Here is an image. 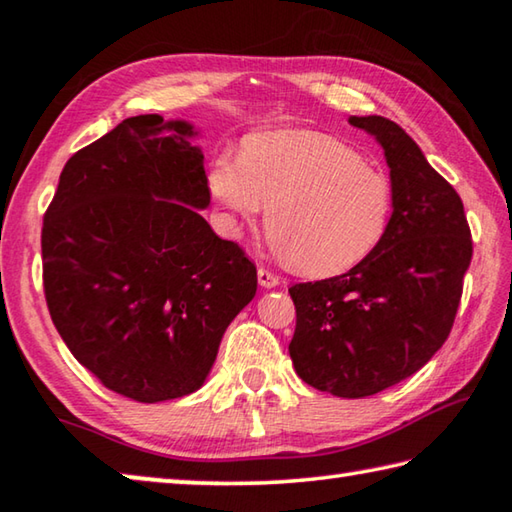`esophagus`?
I'll use <instances>...</instances> for the list:
<instances>
[{
	"label": "esophagus",
	"mask_w": 512,
	"mask_h": 512,
	"mask_svg": "<svg viewBox=\"0 0 512 512\" xmlns=\"http://www.w3.org/2000/svg\"><path fill=\"white\" fill-rule=\"evenodd\" d=\"M257 280L264 289H273V287H277V284H280V277L268 271V268H264V266L257 268Z\"/></svg>",
	"instance_id": "obj_1"
}]
</instances>
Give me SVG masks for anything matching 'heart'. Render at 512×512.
I'll use <instances>...</instances> for the list:
<instances>
[{
    "instance_id": "1",
    "label": "heart",
    "mask_w": 512,
    "mask_h": 512,
    "mask_svg": "<svg viewBox=\"0 0 512 512\" xmlns=\"http://www.w3.org/2000/svg\"><path fill=\"white\" fill-rule=\"evenodd\" d=\"M207 192L230 228L253 225L266 210L273 248L307 275L357 266L384 239L393 183L339 137L273 131L248 137L241 158L219 155Z\"/></svg>"
}]
</instances>
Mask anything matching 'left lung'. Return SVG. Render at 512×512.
I'll return each instance as SVG.
<instances>
[{
	"mask_svg": "<svg viewBox=\"0 0 512 512\" xmlns=\"http://www.w3.org/2000/svg\"><path fill=\"white\" fill-rule=\"evenodd\" d=\"M350 124L384 146L393 214L384 239L348 273L302 282L289 293L298 377L336 397H368L411 377L452 332L472 235L456 189L395 121Z\"/></svg>",
	"mask_w": 512,
	"mask_h": 512,
	"instance_id": "1",
	"label": "left lung"
}]
</instances>
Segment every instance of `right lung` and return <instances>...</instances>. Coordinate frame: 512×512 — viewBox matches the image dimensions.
Here are the masks:
<instances>
[{"label": "right lung", "instance_id": "1", "mask_svg": "<svg viewBox=\"0 0 512 512\" xmlns=\"http://www.w3.org/2000/svg\"><path fill=\"white\" fill-rule=\"evenodd\" d=\"M194 126L124 119L76 151L42 221V284L76 361L135 402L198 391L257 268L214 235Z\"/></svg>", "mask_w": 512, "mask_h": 512}]
</instances>
